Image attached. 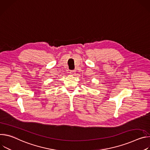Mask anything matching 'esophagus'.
<instances>
[{"label":"esophagus","mask_w":150,"mask_h":150,"mask_svg":"<svg viewBox=\"0 0 150 150\" xmlns=\"http://www.w3.org/2000/svg\"><path fill=\"white\" fill-rule=\"evenodd\" d=\"M69 73H70L71 75L74 76V75L76 74V71H75V70H71V71H70Z\"/></svg>","instance_id":"esophagus-1"}]
</instances>
